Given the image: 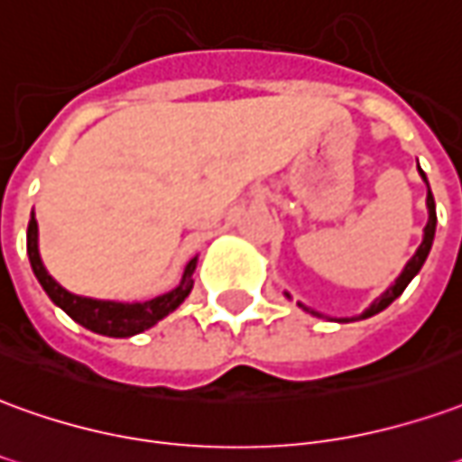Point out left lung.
Wrapping results in <instances>:
<instances>
[{"instance_id":"1","label":"left lung","mask_w":462,"mask_h":462,"mask_svg":"<svg viewBox=\"0 0 462 462\" xmlns=\"http://www.w3.org/2000/svg\"><path fill=\"white\" fill-rule=\"evenodd\" d=\"M420 175H422V172H420ZM422 180H425V175H422ZM425 182H428V180H425ZM428 215H430V217H428V225H425V237H422L420 247H418V253H415L411 257V263L405 264L402 275H400L398 280H395V285H390L388 290H385V292H383V295H380V298H377L375 302H373V305H370V308H367L365 312L360 315V318H355V320H363V318H370V315H375V312H380V310L388 308L393 300L398 298V295H402V290L408 287V282H411L412 277L420 273L422 263H425V257H428V253H430V247H433L435 222H438V217H435V199H433V195H430V187H428ZM305 310H308V308H305ZM315 315H318V312H315Z\"/></svg>"}]
</instances>
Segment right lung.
I'll return each mask as SVG.
<instances>
[{"label":"right lung","instance_id":"right-lung-1","mask_svg":"<svg viewBox=\"0 0 462 462\" xmlns=\"http://www.w3.org/2000/svg\"><path fill=\"white\" fill-rule=\"evenodd\" d=\"M27 254L34 275L40 280V285L44 287V292L51 298V302L60 305L74 322L85 325L87 330L99 332V335H109V337H130V335H137V332L152 328L154 322L162 320L164 315H170L175 308H180L182 300L192 290V273H195V263H198V260H192V263L187 264L182 282L175 290L164 292L160 298L147 300V302L125 305V302L79 298V295L67 292L62 285H57L47 275V270H44V264L40 260V250H37V220L34 217L29 220L27 227Z\"/></svg>","mask_w":462,"mask_h":462}]
</instances>
